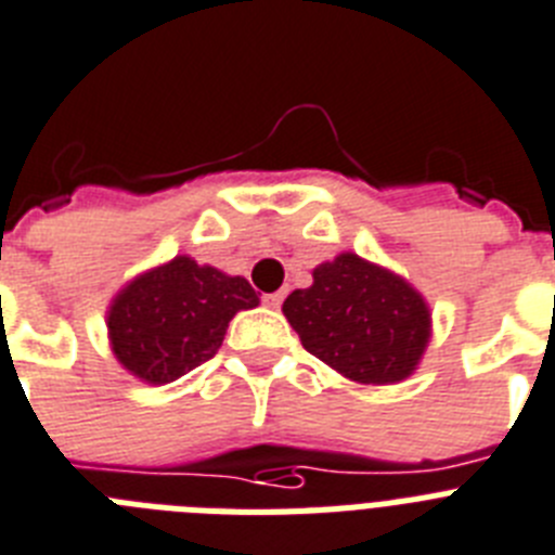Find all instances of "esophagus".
Returning <instances> with one entry per match:
<instances>
[{"label": "esophagus", "mask_w": 555, "mask_h": 555, "mask_svg": "<svg viewBox=\"0 0 555 555\" xmlns=\"http://www.w3.org/2000/svg\"><path fill=\"white\" fill-rule=\"evenodd\" d=\"M263 302H267L269 309H281L283 292H274V295H267V297H263Z\"/></svg>", "instance_id": "esophagus-1"}]
</instances>
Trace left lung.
Returning a JSON list of instances; mask_svg holds the SVG:
<instances>
[{
	"mask_svg": "<svg viewBox=\"0 0 555 555\" xmlns=\"http://www.w3.org/2000/svg\"><path fill=\"white\" fill-rule=\"evenodd\" d=\"M283 302L302 348L357 385H399L418 371L433 339V311L413 283L357 253L311 272Z\"/></svg>",
	"mask_w": 555,
	"mask_h": 555,
	"instance_id": "obj_1",
	"label": "left lung"
}]
</instances>
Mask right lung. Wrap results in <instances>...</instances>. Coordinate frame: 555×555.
I'll list each match as a JSON object with an SVG mask.
<instances>
[{
  "mask_svg": "<svg viewBox=\"0 0 555 555\" xmlns=\"http://www.w3.org/2000/svg\"><path fill=\"white\" fill-rule=\"evenodd\" d=\"M258 302L241 274L177 255L112 297L108 345L122 371L145 385H168L216 357L232 317Z\"/></svg>",
  "mask_w": 555,
  "mask_h": 555,
  "instance_id": "right-lung-1",
  "label": "right lung"
}]
</instances>
